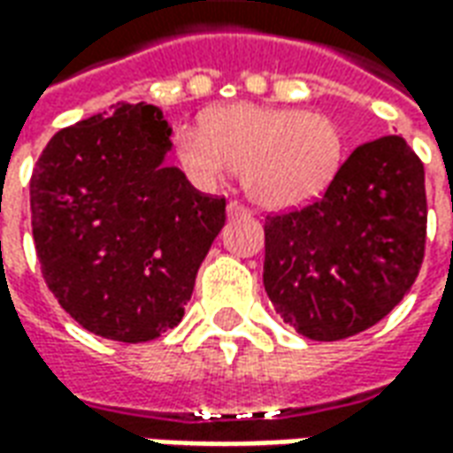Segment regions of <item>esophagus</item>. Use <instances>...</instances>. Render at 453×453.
I'll list each match as a JSON object with an SVG mask.
<instances>
[{
	"instance_id": "34e87169",
	"label": "esophagus",
	"mask_w": 453,
	"mask_h": 453,
	"mask_svg": "<svg viewBox=\"0 0 453 453\" xmlns=\"http://www.w3.org/2000/svg\"><path fill=\"white\" fill-rule=\"evenodd\" d=\"M227 216L245 218V216H250V208L242 206V203H237V201H230V203H227Z\"/></svg>"
}]
</instances>
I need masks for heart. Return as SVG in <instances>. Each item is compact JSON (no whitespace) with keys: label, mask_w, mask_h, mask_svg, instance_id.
Masks as SVG:
<instances>
[{"label":"heart","mask_w":453,"mask_h":453,"mask_svg":"<svg viewBox=\"0 0 453 453\" xmlns=\"http://www.w3.org/2000/svg\"><path fill=\"white\" fill-rule=\"evenodd\" d=\"M334 119L294 106L233 104L211 111L203 130H177V157L198 187L242 169L247 196L265 208H294L320 196L344 162Z\"/></svg>","instance_id":"obj_1"}]
</instances>
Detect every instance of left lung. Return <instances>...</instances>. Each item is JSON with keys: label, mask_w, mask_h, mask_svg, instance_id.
Masks as SVG:
<instances>
[{"label": "left lung", "mask_w": 453, "mask_h": 453, "mask_svg": "<svg viewBox=\"0 0 453 453\" xmlns=\"http://www.w3.org/2000/svg\"><path fill=\"white\" fill-rule=\"evenodd\" d=\"M427 240L425 167L400 135L364 142L320 198L265 220V288L308 340L369 330L415 284Z\"/></svg>", "instance_id": "1"}]
</instances>
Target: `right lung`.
I'll use <instances>...</instances> for the list:
<instances>
[{"label": "right lung", "instance_id": "add662e5", "mask_svg": "<svg viewBox=\"0 0 453 453\" xmlns=\"http://www.w3.org/2000/svg\"><path fill=\"white\" fill-rule=\"evenodd\" d=\"M162 111L116 104L55 133L31 177L41 274L65 313L116 342H148L184 318L226 198L165 165Z\"/></svg>", "mask_w": 453, "mask_h": 453}]
</instances>
